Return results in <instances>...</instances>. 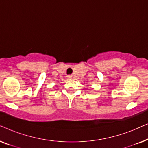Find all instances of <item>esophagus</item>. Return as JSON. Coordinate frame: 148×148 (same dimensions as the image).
Returning <instances> with one entry per match:
<instances>
[{"instance_id":"esophagus-1","label":"esophagus","mask_w":148,"mask_h":148,"mask_svg":"<svg viewBox=\"0 0 148 148\" xmlns=\"http://www.w3.org/2000/svg\"><path fill=\"white\" fill-rule=\"evenodd\" d=\"M67 78L68 79H72L73 78V76L72 75H68L67 76Z\"/></svg>"}]
</instances>
